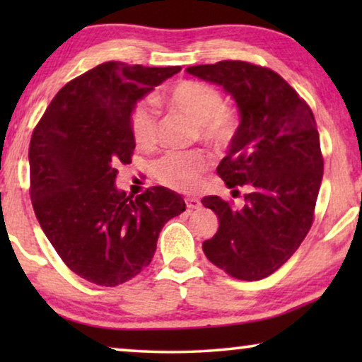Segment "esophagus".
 Returning a JSON list of instances; mask_svg holds the SVG:
<instances>
[{
  "label": "esophagus",
  "instance_id": "obj_1",
  "mask_svg": "<svg viewBox=\"0 0 362 362\" xmlns=\"http://www.w3.org/2000/svg\"><path fill=\"white\" fill-rule=\"evenodd\" d=\"M186 206H187V209H189V211L199 209L201 201L197 199V197H186Z\"/></svg>",
  "mask_w": 362,
  "mask_h": 362
}]
</instances>
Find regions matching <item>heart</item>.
Masks as SVG:
<instances>
[{
  "mask_svg": "<svg viewBox=\"0 0 362 362\" xmlns=\"http://www.w3.org/2000/svg\"><path fill=\"white\" fill-rule=\"evenodd\" d=\"M171 110L186 115L197 125V136L214 146H226L234 138L237 117L224 107L217 87L204 82L182 81L165 98ZM158 113L150 103H138L132 113L133 140L140 150H153L158 143ZM209 160L202 151L168 153L156 163V177L161 185L176 191H194L201 185Z\"/></svg>",
  "mask_w": 362,
  "mask_h": 362,
  "instance_id": "1",
  "label": "heart"
}]
</instances>
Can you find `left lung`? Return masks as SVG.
<instances>
[{"label":"left lung","mask_w":362,"mask_h":362,"mask_svg":"<svg viewBox=\"0 0 362 362\" xmlns=\"http://www.w3.org/2000/svg\"><path fill=\"white\" fill-rule=\"evenodd\" d=\"M186 72L221 86L239 107L240 123L217 173L232 196L249 189L242 207L219 196L201 201L219 217L202 250L234 279L262 280L295 254L313 224L323 180L313 112L279 74L255 64L222 61Z\"/></svg>","instance_id":"obj_1"}]
</instances>
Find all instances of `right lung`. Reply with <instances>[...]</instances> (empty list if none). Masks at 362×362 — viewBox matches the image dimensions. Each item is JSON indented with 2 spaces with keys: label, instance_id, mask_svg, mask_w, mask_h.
<instances>
[{
  "label": "right lung",
  "instance_id": "add662e5",
  "mask_svg": "<svg viewBox=\"0 0 362 362\" xmlns=\"http://www.w3.org/2000/svg\"><path fill=\"white\" fill-rule=\"evenodd\" d=\"M180 71L103 62L66 83L34 128V214L64 264L92 284L117 286L140 274L163 226L186 211L168 187L133 197L115 186L118 166L135 150L136 102Z\"/></svg>",
  "mask_w": 362,
  "mask_h": 362
}]
</instances>
